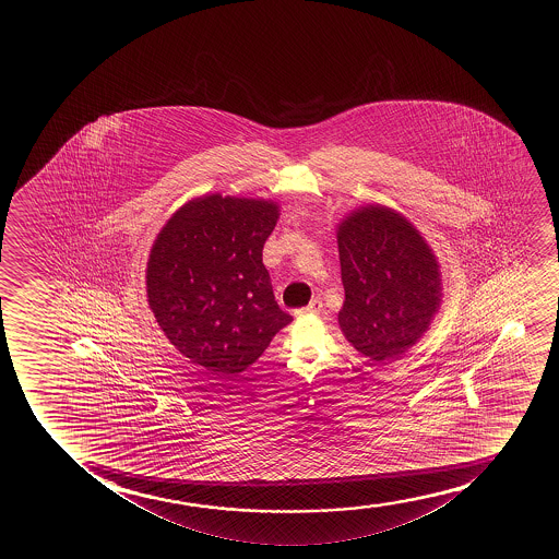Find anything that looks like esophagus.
I'll use <instances>...</instances> for the list:
<instances>
[{
	"label": "esophagus",
	"mask_w": 559,
	"mask_h": 559,
	"mask_svg": "<svg viewBox=\"0 0 559 559\" xmlns=\"http://www.w3.org/2000/svg\"><path fill=\"white\" fill-rule=\"evenodd\" d=\"M322 311V301L319 298L311 299V304L309 306L304 307V309H298L296 314H317Z\"/></svg>",
	"instance_id": "esophagus-1"
}]
</instances>
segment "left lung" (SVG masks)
I'll list each match as a JSON object with an SVG mask.
<instances>
[{
    "mask_svg": "<svg viewBox=\"0 0 559 559\" xmlns=\"http://www.w3.org/2000/svg\"><path fill=\"white\" fill-rule=\"evenodd\" d=\"M347 342L368 359H399L428 332L441 301V271L420 230L382 204L353 210L337 223Z\"/></svg>",
    "mask_w": 559,
    "mask_h": 559,
    "instance_id": "1",
    "label": "left lung"
}]
</instances>
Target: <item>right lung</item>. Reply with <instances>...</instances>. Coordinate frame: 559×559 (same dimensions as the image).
I'll return each mask as SVG.
<instances>
[{"label": "right lung", "mask_w": 559, "mask_h": 559, "mask_svg": "<svg viewBox=\"0 0 559 559\" xmlns=\"http://www.w3.org/2000/svg\"><path fill=\"white\" fill-rule=\"evenodd\" d=\"M273 200L192 199L162 227L146 261V298L169 344L215 376H238L290 324L275 301L263 245Z\"/></svg>", "instance_id": "1"}]
</instances>
